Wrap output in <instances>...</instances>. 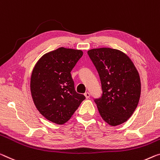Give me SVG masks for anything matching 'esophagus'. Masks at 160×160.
<instances>
[{
    "instance_id": "esophagus-1",
    "label": "esophagus",
    "mask_w": 160,
    "mask_h": 160,
    "mask_svg": "<svg viewBox=\"0 0 160 160\" xmlns=\"http://www.w3.org/2000/svg\"><path fill=\"white\" fill-rule=\"evenodd\" d=\"M85 98H86L88 99V98H90V93L88 92H85Z\"/></svg>"
}]
</instances>
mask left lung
I'll use <instances>...</instances> for the list:
<instances>
[{"instance_id": "obj_1", "label": "left lung", "mask_w": 160, "mask_h": 160, "mask_svg": "<svg viewBox=\"0 0 160 160\" xmlns=\"http://www.w3.org/2000/svg\"><path fill=\"white\" fill-rule=\"evenodd\" d=\"M100 75L102 95L95 99L99 113L111 126L121 125L135 112L141 94L138 70L125 53L101 48L88 51Z\"/></svg>"}]
</instances>
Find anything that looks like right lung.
Segmentation results:
<instances>
[{"mask_svg": "<svg viewBox=\"0 0 160 160\" xmlns=\"http://www.w3.org/2000/svg\"><path fill=\"white\" fill-rule=\"evenodd\" d=\"M80 50L59 48L40 58L30 77L35 107L48 120L63 125L85 99L76 92L71 70L82 56Z\"/></svg>", "mask_w": 160, "mask_h": 160, "instance_id": "obj_1", "label": "right lung"}]
</instances>
